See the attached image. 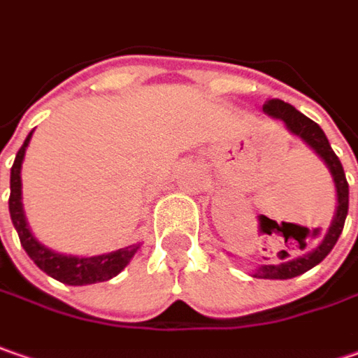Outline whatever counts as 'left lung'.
Masks as SVG:
<instances>
[{
    "label": "left lung",
    "mask_w": 358,
    "mask_h": 358,
    "mask_svg": "<svg viewBox=\"0 0 358 358\" xmlns=\"http://www.w3.org/2000/svg\"><path fill=\"white\" fill-rule=\"evenodd\" d=\"M262 110L271 117H274V120H280L287 126L288 132L299 136L308 148L315 150V154L331 170L334 180V188H336V212H334L333 222L329 226V232L324 234V238L320 241L319 246L308 250V252H304L301 257L290 258V260H285V257H288L287 250H280V255H282L280 260L282 262H278V264H262V266H257L255 272H252L255 278L287 280V278H294V276H299L303 272L310 271L313 266H317L319 262H322L327 258V255L333 250V246L338 241L341 232H343V226H345V220H347V212H349V184H347L343 164L336 158V154L333 152L327 136H324L322 128L317 122H313L310 117L301 114L294 106H290V103L282 100H268L262 106ZM268 220L271 218H266V216L262 218V226L264 228L268 224Z\"/></svg>",
    "instance_id": "left-lung-1"
}]
</instances>
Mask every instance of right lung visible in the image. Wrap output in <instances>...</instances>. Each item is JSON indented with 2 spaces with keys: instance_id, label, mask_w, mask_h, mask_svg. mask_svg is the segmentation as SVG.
<instances>
[{
  "instance_id": "right-lung-1",
  "label": "right lung",
  "mask_w": 358,
  "mask_h": 358,
  "mask_svg": "<svg viewBox=\"0 0 358 358\" xmlns=\"http://www.w3.org/2000/svg\"><path fill=\"white\" fill-rule=\"evenodd\" d=\"M31 134L34 132L27 134L24 146L17 152L15 162L11 166V176H9V216L20 234V242L27 252V257L45 274L71 287H84V285H94V282H103V280L114 278L128 266V262L140 248V242L114 250V252H108V255H100V257H71V255L68 257V255H59L52 248L43 246L31 234L29 226L25 222L24 204H22V162H24L25 148L31 140Z\"/></svg>"
}]
</instances>
